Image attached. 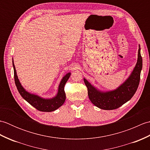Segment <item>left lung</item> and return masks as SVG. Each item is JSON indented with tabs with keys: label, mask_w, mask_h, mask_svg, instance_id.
I'll return each mask as SVG.
<instances>
[{
	"label": "left lung",
	"mask_w": 150,
	"mask_h": 150,
	"mask_svg": "<svg viewBox=\"0 0 150 150\" xmlns=\"http://www.w3.org/2000/svg\"><path fill=\"white\" fill-rule=\"evenodd\" d=\"M142 68V59L141 47L139 45L138 58L135 66L126 80L115 90H100L84 78L90 101L95 106L102 110H112L119 108L131 99L135 93L139 84Z\"/></svg>",
	"instance_id": "1"
}]
</instances>
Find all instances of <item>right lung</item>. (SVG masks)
Wrapping results in <instances>:
<instances>
[{
    "label": "right lung",
    "mask_w": 150,
    "mask_h": 150,
    "mask_svg": "<svg viewBox=\"0 0 150 150\" xmlns=\"http://www.w3.org/2000/svg\"><path fill=\"white\" fill-rule=\"evenodd\" d=\"M12 62L14 70V79L16 86H17V90L22 97L25 100H26L28 103L30 104L31 106L39 111H44V112H50V111L57 110L64 103L66 100V93L64 88L65 84L71 75V73L69 72L66 73L61 79L58 87V91H57L55 96L52 98H44L38 95L31 93L25 90V88L22 86L18 78L15 66L14 65L13 59Z\"/></svg>",
    "instance_id": "add662e5"
}]
</instances>
